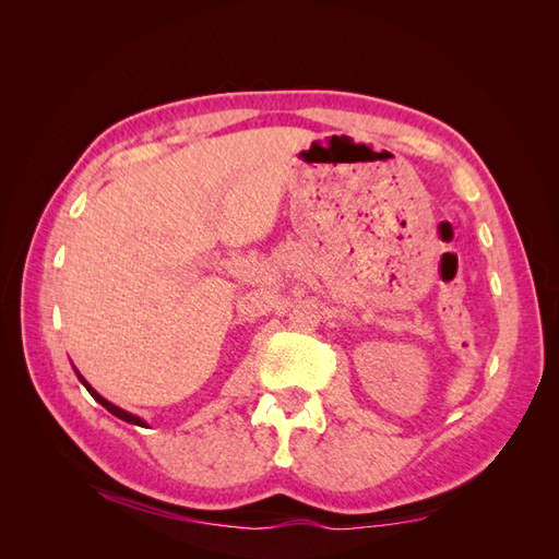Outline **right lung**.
I'll return each instance as SVG.
<instances>
[{"mask_svg":"<svg viewBox=\"0 0 559 559\" xmlns=\"http://www.w3.org/2000/svg\"><path fill=\"white\" fill-rule=\"evenodd\" d=\"M76 378L81 380V384L83 386H86L88 389V394L99 403V405H105V408L111 413V415H116L118 419H123V421H130V425H138V427H146V421L142 419V417H138V415H132V413H128V411H123V408H118V405H114L111 401H107L105 396H99L97 392H95V389L86 382V378H83L81 373H79V370H76Z\"/></svg>","mask_w":559,"mask_h":559,"instance_id":"obj_1","label":"right lung"}]
</instances>
